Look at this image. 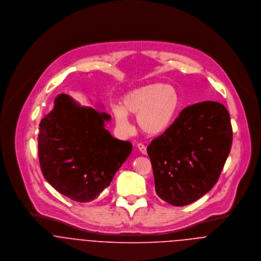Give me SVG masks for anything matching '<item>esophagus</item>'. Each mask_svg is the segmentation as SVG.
Returning a JSON list of instances; mask_svg holds the SVG:
<instances>
[{
    "instance_id": "34e87169",
    "label": "esophagus",
    "mask_w": 261,
    "mask_h": 261,
    "mask_svg": "<svg viewBox=\"0 0 261 261\" xmlns=\"http://www.w3.org/2000/svg\"><path fill=\"white\" fill-rule=\"evenodd\" d=\"M137 147H138V149H140V151H141L142 153H144V154L147 153V147H146L144 144L139 143V144L137 145Z\"/></svg>"
}]
</instances>
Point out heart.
<instances>
[{"label":"heart","mask_w":261,"mask_h":261,"mask_svg":"<svg viewBox=\"0 0 261 261\" xmlns=\"http://www.w3.org/2000/svg\"><path fill=\"white\" fill-rule=\"evenodd\" d=\"M181 107V95L172 85L153 82L127 92L120 106L112 108L117 128L128 133L132 128L128 115L137 116L139 128L149 135L165 133L174 122Z\"/></svg>","instance_id":"b5f03b06"}]
</instances>
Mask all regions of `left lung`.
I'll return each mask as SVG.
<instances>
[{"instance_id": "obj_1", "label": "left lung", "mask_w": 261, "mask_h": 261, "mask_svg": "<svg viewBox=\"0 0 261 261\" xmlns=\"http://www.w3.org/2000/svg\"><path fill=\"white\" fill-rule=\"evenodd\" d=\"M229 112L216 101L184 109L148 147L158 196L186 206L217 183L232 145Z\"/></svg>"}]
</instances>
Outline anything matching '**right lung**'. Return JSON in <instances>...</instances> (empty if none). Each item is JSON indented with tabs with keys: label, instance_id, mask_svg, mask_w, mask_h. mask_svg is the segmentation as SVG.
<instances>
[{
	"label": "right lung",
	"instance_id": "1",
	"mask_svg": "<svg viewBox=\"0 0 261 261\" xmlns=\"http://www.w3.org/2000/svg\"><path fill=\"white\" fill-rule=\"evenodd\" d=\"M111 115L80 107L59 94L39 124L38 155L46 181L69 199H96L129 155L133 145L114 139L105 123Z\"/></svg>",
	"mask_w": 261,
	"mask_h": 261
}]
</instances>
